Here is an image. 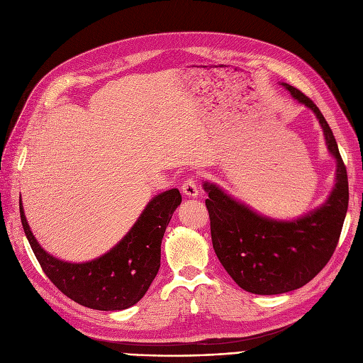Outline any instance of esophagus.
I'll use <instances>...</instances> for the list:
<instances>
[{
	"label": "esophagus",
	"instance_id": "1",
	"mask_svg": "<svg viewBox=\"0 0 363 363\" xmlns=\"http://www.w3.org/2000/svg\"><path fill=\"white\" fill-rule=\"evenodd\" d=\"M181 190H182V193H184L186 197H190V199L197 197V194H199V186H197L196 179H194V178L185 179L184 184H182V186H181Z\"/></svg>",
	"mask_w": 363,
	"mask_h": 363
}]
</instances>
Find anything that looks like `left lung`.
Listing matches in <instances>:
<instances>
[{"mask_svg":"<svg viewBox=\"0 0 363 363\" xmlns=\"http://www.w3.org/2000/svg\"><path fill=\"white\" fill-rule=\"evenodd\" d=\"M281 85L317 116L337 160V178L323 205L291 221L260 216L217 184H203L217 257L235 283L254 294L287 293L310 283L337 248L348 208L347 170L328 121L298 88Z\"/></svg>","mask_w":363,"mask_h":363,"instance_id":"left-lung-1","label":"left lung"}]
</instances>
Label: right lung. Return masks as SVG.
Instances as JSON below:
<instances>
[{
	"label": "right lung",
	"instance_id": "1",
	"mask_svg": "<svg viewBox=\"0 0 363 363\" xmlns=\"http://www.w3.org/2000/svg\"><path fill=\"white\" fill-rule=\"evenodd\" d=\"M181 202L178 189L157 194L112 250L85 263H69L50 256L34 238L21 199L19 209L26 239L55 287L91 310L121 311L138 303L150 289L160 269L161 240Z\"/></svg>",
	"mask_w": 363,
	"mask_h": 363
}]
</instances>
